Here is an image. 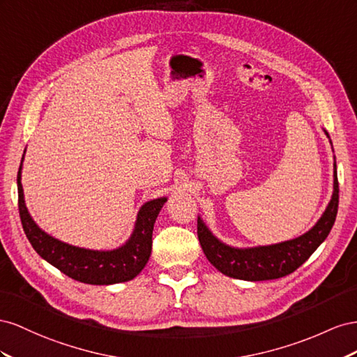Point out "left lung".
Instances as JSON below:
<instances>
[{
	"label": "left lung",
	"mask_w": 357,
	"mask_h": 357,
	"mask_svg": "<svg viewBox=\"0 0 357 357\" xmlns=\"http://www.w3.org/2000/svg\"><path fill=\"white\" fill-rule=\"evenodd\" d=\"M331 145L332 140L326 130ZM337 162L333 161V192L319 221L303 235L272 245H259L248 248L230 247L220 241L200 217L197 218V235L206 259L221 273L230 278L245 281L277 280L296 271L310 259L311 254L328 238L337 218L340 200Z\"/></svg>",
	"instance_id": "obj_1"
}]
</instances>
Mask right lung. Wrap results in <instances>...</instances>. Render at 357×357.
Here are the masks:
<instances>
[{"instance_id":"right-lung-1","label":"right lung","mask_w":357,"mask_h":357,"mask_svg":"<svg viewBox=\"0 0 357 357\" xmlns=\"http://www.w3.org/2000/svg\"><path fill=\"white\" fill-rule=\"evenodd\" d=\"M25 155V151H24ZM22 161L17 172L19 215L24 231L33 248L42 259L67 277L94 286H109L133 280L146 266L152 250V230L167 197L146 202L137 212L131 236L115 250H89L70 245L47 235L40 229L25 205L22 188Z\"/></svg>"}]
</instances>
